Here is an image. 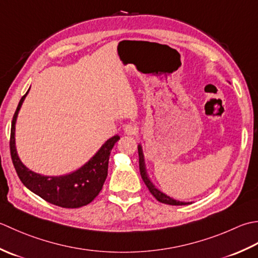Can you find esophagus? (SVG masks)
I'll use <instances>...</instances> for the list:
<instances>
[{
  "instance_id": "esophagus-1",
  "label": "esophagus",
  "mask_w": 258,
  "mask_h": 258,
  "mask_svg": "<svg viewBox=\"0 0 258 258\" xmlns=\"http://www.w3.org/2000/svg\"><path fill=\"white\" fill-rule=\"evenodd\" d=\"M124 134L128 135V136H134V135H137V133H138V127L135 124H131V123H128L124 125Z\"/></svg>"
}]
</instances>
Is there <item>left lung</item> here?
<instances>
[{
  "label": "left lung",
  "instance_id": "left-lung-1",
  "mask_svg": "<svg viewBox=\"0 0 258 258\" xmlns=\"http://www.w3.org/2000/svg\"><path fill=\"white\" fill-rule=\"evenodd\" d=\"M138 154H139V169H140V175L141 178H143L144 182L146 183L147 188L149 189V191L151 192V195L154 196L157 201L162 203V204H167V205H172V206H181V205H188L189 203H183V202H178L175 201V199L170 198L169 196L165 195L162 194L160 190H158L155 186L154 183L150 181V179L148 178V175L146 172V168H145V161H144V155H143V149H141V146H138Z\"/></svg>",
  "mask_w": 258,
  "mask_h": 258
}]
</instances>
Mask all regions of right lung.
<instances>
[{
	"label": "right lung",
	"instance_id": "add662e5",
	"mask_svg": "<svg viewBox=\"0 0 258 258\" xmlns=\"http://www.w3.org/2000/svg\"><path fill=\"white\" fill-rule=\"evenodd\" d=\"M28 92L21 98L19 106L15 110L11 125V137H10L11 158L20 180L31 191L55 206L62 208H79L86 206L101 191L108 176L110 152H111L114 144L120 139V137L114 136L107 140L106 144L85 166L67 176L48 177L31 171L21 162L17 154V149H15L14 138L15 121H17L19 110Z\"/></svg>",
	"mask_w": 258,
	"mask_h": 258
}]
</instances>
